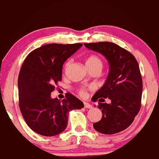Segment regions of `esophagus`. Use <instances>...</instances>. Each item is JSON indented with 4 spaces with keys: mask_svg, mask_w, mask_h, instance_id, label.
<instances>
[{
    "mask_svg": "<svg viewBox=\"0 0 159 159\" xmlns=\"http://www.w3.org/2000/svg\"><path fill=\"white\" fill-rule=\"evenodd\" d=\"M84 107H85L86 109H91V108H92V106H91L90 103L84 102Z\"/></svg>",
    "mask_w": 159,
    "mask_h": 159,
    "instance_id": "esophagus-1",
    "label": "esophagus"
}]
</instances>
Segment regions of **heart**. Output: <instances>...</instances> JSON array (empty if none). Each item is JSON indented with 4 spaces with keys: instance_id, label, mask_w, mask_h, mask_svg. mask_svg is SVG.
Listing matches in <instances>:
<instances>
[{
    "instance_id": "1",
    "label": "heart",
    "mask_w": 159,
    "mask_h": 159,
    "mask_svg": "<svg viewBox=\"0 0 159 159\" xmlns=\"http://www.w3.org/2000/svg\"><path fill=\"white\" fill-rule=\"evenodd\" d=\"M86 66L87 68H100L102 67V61L99 57L97 55H90L86 59ZM68 64H66V66ZM81 96L86 95V91L84 89H80L79 91Z\"/></svg>"
}]
</instances>
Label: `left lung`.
I'll list each match as a JSON object with an SVG mask.
<instances>
[{"label": "left lung", "instance_id": "obj_1", "mask_svg": "<svg viewBox=\"0 0 159 159\" xmlns=\"http://www.w3.org/2000/svg\"><path fill=\"white\" fill-rule=\"evenodd\" d=\"M84 46L103 55L110 65L106 82L92 100L101 102L100 98H108L111 102L99 103L102 117L93 127L107 135L121 132L130 126L140 110L143 81L137 61L129 51L113 43H84Z\"/></svg>", "mask_w": 159, "mask_h": 159}]
</instances>
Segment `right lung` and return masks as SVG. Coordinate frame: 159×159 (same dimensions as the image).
Returning <instances> with one entry per match:
<instances>
[{"label":"right lung","mask_w":159,"mask_h":159,"mask_svg":"<svg viewBox=\"0 0 159 159\" xmlns=\"http://www.w3.org/2000/svg\"><path fill=\"white\" fill-rule=\"evenodd\" d=\"M82 46L45 45L30 52L24 60L18 78L20 108L27 125L36 133L57 136L67 128L69 111L84 106L69 93L62 101L51 98L55 84L61 80L64 63Z\"/></svg>","instance_id":"add662e5"}]
</instances>
